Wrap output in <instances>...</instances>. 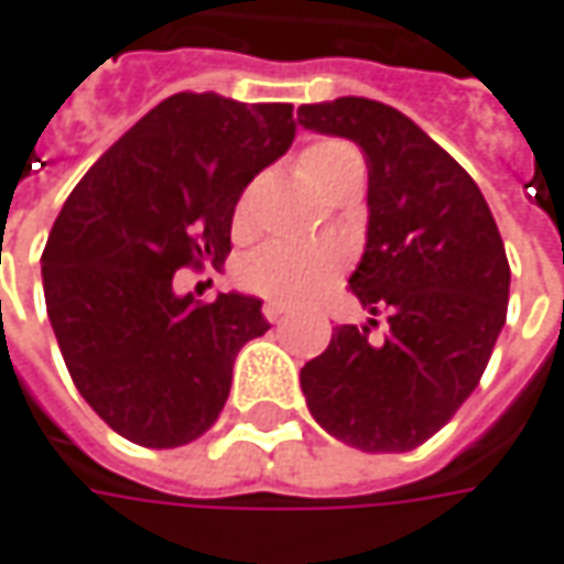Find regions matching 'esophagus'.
<instances>
[{"label":"esophagus","mask_w":564,"mask_h":564,"mask_svg":"<svg viewBox=\"0 0 564 564\" xmlns=\"http://www.w3.org/2000/svg\"><path fill=\"white\" fill-rule=\"evenodd\" d=\"M261 312H264V318H268L271 325H278V322H283V318H286V308H283L281 303H264V308H261Z\"/></svg>","instance_id":"1"}]
</instances>
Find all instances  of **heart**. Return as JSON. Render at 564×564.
Listing matches in <instances>:
<instances>
[{"mask_svg":"<svg viewBox=\"0 0 564 564\" xmlns=\"http://www.w3.org/2000/svg\"><path fill=\"white\" fill-rule=\"evenodd\" d=\"M303 180L318 195H328L334 185L347 183L359 176L362 180V158L354 144L325 138L303 148L296 160ZM249 210V192L236 202V224H242ZM340 252L334 246L322 242H268L256 252L242 258L239 264V281L252 293L281 303V306H300L322 293L337 274H340Z\"/></svg>","mask_w":564,"mask_h":564,"instance_id":"b5f03b06","label":"heart"}]
</instances>
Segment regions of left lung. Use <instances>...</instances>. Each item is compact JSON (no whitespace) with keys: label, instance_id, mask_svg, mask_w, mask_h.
Returning <instances> with one entry per match:
<instances>
[{"label":"left lung","instance_id":"obj_1","mask_svg":"<svg viewBox=\"0 0 564 564\" xmlns=\"http://www.w3.org/2000/svg\"><path fill=\"white\" fill-rule=\"evenodd\" d=\"M300 126L350 138L369 166L366 252L350 290L388 315L340 325L300 372L308 413L359 452H410L464 404L508 312L511 268L479 185L404 112L366 97L303 104Z\"/></svg>","mask_w":564,"mask_h":564}]
</instances>
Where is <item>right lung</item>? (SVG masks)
<instances>
[{"label": "right lung", "instance_id": "1", "mask_svg": "<svg viewBox=\"0 0 564 564\" xmlns=\"http://www.w3.org/2000/svg\"><path fill=\"white\" fill-rule=\"evenodd\" d=\"M290 104L173 94L75 185L43 249V296L68 376L94 413L144 448L205 435L236 354L271 328L261 300L173 290L180 268L224 261L242 188L286 154Z\"/></svg>", "mask_w": 564, "mask_h": 564}]
</instances>
